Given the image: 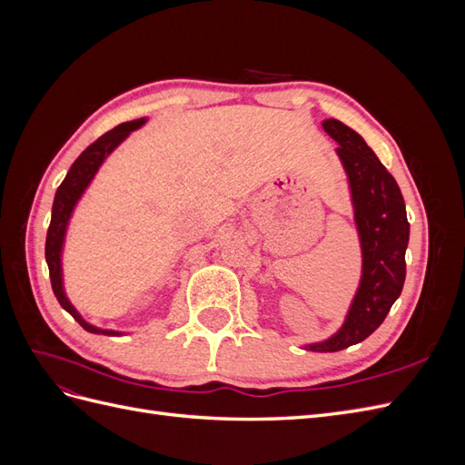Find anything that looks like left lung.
Returning a JSON list of instances; mask_svg holds the SVG:
<instances>
[{"instance_id":"1","label":"left lung","mask_w":465,"mask_h":465,"mask_svg":"<svg viewBox=\"0 0 465 465\" xmlns=\"http://www.w3.org/2000/svg\"><path fill=\"white\" fill-rule=\"evenodd\" d=\"M322 125L340 143L337 154L349 178L362 248L361 285L345 323L328 341L308 345L318 353H335L367 340L401 294L410 223L398 182L364 139L340 120Z\"/></svg>"}]
</instances>
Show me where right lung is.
<instances>
[{
  "label": "right lung",
  "instance_id": "obj_1",
  "mask_svg": "<svg viewBox=\"0 0 465 465\" xmlns=\"http://www.w3.org/2000/svg\"><path fill=\"white\" fill-rule=\"evenodd\" d=\"M145 124V118L142 120H134V122H125L116 125L114 130L106 132L96 139L94 143H91L85 151H83L75 163L69 168V173L65 174L64 182L60 184L58 192H55L54 205H52V221L48 227L46 234V263L50 270V281H52V291L55 294V299L62 304L64 311L72 314L83 330H87L91 333H103V335H120V331H112V330H98L91 323H87L79 316V312L72 306V302L67 301L64 285H62V246H64V236L69 217H72V211L81 198V193L85 192L89 186V182L96 174L98 166L103 164V161L108 157V154L114 151L125 137L130 135V132L137 130L139 125Z\"/></svg>",
  "mask_w": 465,
  "mask_h": 465
}]
</instances>
